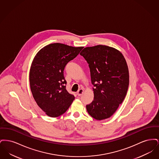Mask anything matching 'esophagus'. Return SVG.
Returning <instances> with one entry per match:
<instances>
[{"label": "esophagus", "instance_id": "1", "mask_svg": "<svg viewBox=\"0 0 159 159\" xmlns=\"http://www.w3.org/2000/svg\"><path fill=\"white\" fill-rule=\"evenodd\" d=\"M83 92H84V90H83V89H80L79 91H77V93L78 96L82 95L83 93Z\"/></svg>", "mask_w": 159, "mask_h": 159}]
</instances>
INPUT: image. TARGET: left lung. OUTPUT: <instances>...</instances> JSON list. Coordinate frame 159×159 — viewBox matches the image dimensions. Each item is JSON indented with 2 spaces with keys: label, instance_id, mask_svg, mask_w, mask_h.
<instances>
[{
  "label": "left lung",
  "instance_id": "8db88e82",
  "mask_svg": "<svg viewBox=\"0 0 159 159\" xmlns=\"http://www.w3.org/2000/svg\"><path fill=\"white\" fill-rule=\"evenodd\" d=\"M88 62L91 72L93 100L86 106L89 114L97 120L113 114L125 98L129 75L123 54L108 46L86 47L80 53Z\"/></svg>",
  "mask_w": 159,
  "mask_h": 159
}]
</instances>
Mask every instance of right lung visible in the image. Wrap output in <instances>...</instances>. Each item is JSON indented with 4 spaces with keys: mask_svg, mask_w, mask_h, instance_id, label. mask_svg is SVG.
Instances as JSON below:
<instances>
[{
    "mask_svg": "<svg viewBox=\"0 0 159 159\" xmlns=\"http://www.w3.org/2000/svg\"><path fill=\"white\" fill-rule=\"evenodd\" d=\"M83 48L51 43L42 48L32 61L31 91L38 106L48 116L57 117L64 113L75 99L66 90L64 70Z\"/></svg>",
    "mask_w": 159,
    "mask_h": 159,
    "instance_id": "add662e5",
    "label": "right lung"
}]
</instances>
